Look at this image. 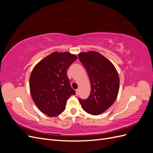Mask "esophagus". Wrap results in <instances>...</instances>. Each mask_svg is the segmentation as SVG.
I'll return each mask as SVG.
<instances>
[{"label": "esophagus", "instance_id": "34e87169", "mask_svg": "<svg viewBox=\"0 0 153 153\" xmlns=\"http://www.w3.org/2000/svg\"><path fill=\"white\" fill-rule=\"evenodd\" d=\"M75 92H76V95H78V92H79V90H78V89H76V90H75Z\"/></svg>", "mask_w": 153, "mask_h": 153}]
</instances>
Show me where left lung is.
Listing matches in <instances>:
<instances>
[{"label": "left lung", "mask_w": 153, "mask_h": 153, "mask_svg": "<svg viewBox=\"0 0 153 153\" xmlns=\"http://www.w3.org/2000/svg\"><path fill=\"white\" fill-rule=\"evenodd\" d=\"M78 57L91 82L89 98L79 99V101L87 113L100 115L113 105L117 97L120 80L117 69L108 59L96 51L80 52Z\"/></svg>", "instance_id": "obj_1"}]
</instances>
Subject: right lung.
I'll return each mask as SVG.
<instances>
[{"label":"right lung","mask_w":153,"mask_h":153,"mask_svg":"<svg viewBox=\"0 0 153 153\" xmlns=\"http://www.w3.org/2000/svg\"><path fill=\"white\" fill-rule=\"evenodd\" d=\"M76 59L75 54L54 52L32 69L29 78L32 98L41 112L48 116H56L63 112L67 100L75 94L66 70Z\"/></svg>","instance_id":"obj_1"}]
</instances>
